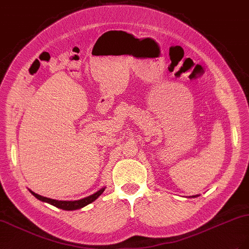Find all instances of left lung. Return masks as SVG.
<instances>
[{
    "instance_id": "obj_1",
    "label": "left lung",
    "mask_w": 249,
    "mask_h": 249,
    "mask_svg": "<svg viewBox=\"0 0 249 249\" xmlns=\"http://www.w3.org/2000/svg\"><path fill=\"white\" fill-rule=\"evenodd\" d=\"M198 196V195H193V196L192 197H197Z\"/></svg>"
}]
</instances>
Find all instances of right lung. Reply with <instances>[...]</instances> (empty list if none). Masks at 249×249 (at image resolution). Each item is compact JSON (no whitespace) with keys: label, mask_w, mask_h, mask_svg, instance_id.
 Here are the masks:
<instances>
[{"label":"right lung","mask_w":249,"mask_h":249,"mask_svg":"<svg viewBox=\"0 0 249 249\" xmlns=\"http://www.w3.org/2000/svg\"><path fill=\"white\" fill-rule=\"evenodd\" d=\"M105 189H106V187H104L99 191H96L95 193L89 195V196H87V197L79 199V200H56V199H52V198L41 196V195L37 194L31 190H29V191L31 192L37 199H39L43 202H48L52 206L65 210V211H73V210H79V209L84 208L85 206L89 205V203L93 202L97 197H100V195L105 191Z\"/></svg>","instance_id":"right-lung-1"}]
</instances>
